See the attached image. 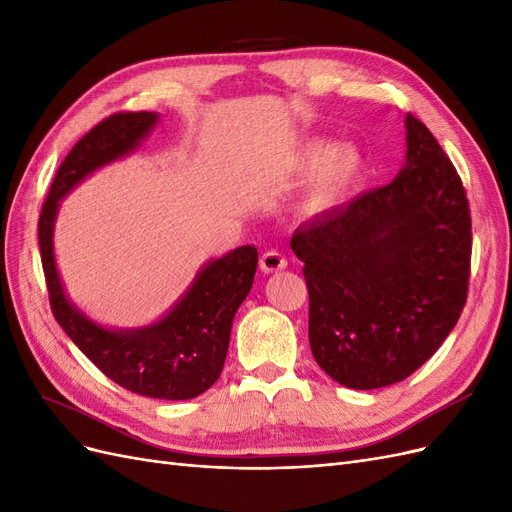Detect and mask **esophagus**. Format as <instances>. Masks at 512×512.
<instances>
[{
	"mask_svg": "<svg viewBox=\"0 0 512 512\" xmlns=\"http://www.w3.org/2000/svg\"><path fill=\"white\" fill-rule=\"evenodd\" d=\"M286 267H288V260L282 252L267 250L265 254L260 256V269L265 273H275V271H282Z\"/></svg>",
	"mask_w": 512,
	"mask_h": 512,
	"instance_id": "1",
	"label": "esophagus"
}]
</instances>
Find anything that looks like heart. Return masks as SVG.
Masks as SVG:
<instances>
[{
  "instance_id": "1",
  "label": "heart",
  "mask_w": 512,
  "mask_h": 512,
  "mask_svg": "<svg viewBox=\"0 0 512 512\" xmlns=\"http://www.w3.org/2000/svg\"><path fill=\"white\" fill-rule=\"evenodd\" d=\"M324 153H327V149L318 145L309 149L307 158L309 162H318ZM359 173H361L359 153L352 149H337L335 153H331L327 164H324L314 190L309 194V205L316 209L331 205L339 194H344L350 188L352 181L359 177Z\"/></svg>"
}]
</instances>
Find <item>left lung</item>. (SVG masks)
Returning a JSON list of instances; mask_svg holds the SVG:
<instances>
[{
    "instance_id": "1",
    "label": "left lung",
    "mask_w": 512,
    "mask_h": 512,
    "mask_svg": "<svg viewBox=\"0 0 512 512\" xmlns=\"http://www.w3.org/2000/svg\"><path fill=\"white\" fill-rule=\"evenodd\" d=\"M406 143L391 183L314 215L290 239L305 262L312 354L348 389L406 380L442 346L468 299L466 190L410 113Z\"/></svg>"
}]
</instances>
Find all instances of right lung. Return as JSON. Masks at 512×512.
Listing matches in <instances>:
<instances>
[{
  "label": "right lung",
  "mask_w": 512,
  "mask_h": 512,
  "mask_svg": "<svg viewBox=\"0 0 512 512\" xmlns=\"http://www.w3.org/2000/svg\"><path fill=\"white\" fill-rule=\"evenodd\" d=\"M156 123V113L141 111L115 113L91 128L57 170L42 205L38 241L53 316L87 359L136 395L181 401L205 393L222 374L232 320L254 284L256 247L243 245L207 262L162 320L121 331L100 327L70 303L53 252L59 200L94 170L128 156Z\"/></svg>",
  "instance_id": "right-lung-1"
}]
</instances>
